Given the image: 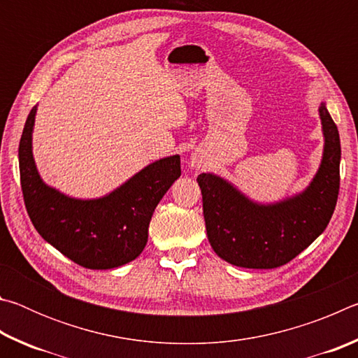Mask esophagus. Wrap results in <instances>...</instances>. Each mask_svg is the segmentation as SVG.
Returning <instances> with one entry per match:
<instances>
[{"instance_id": "esophagus-1", "label": "esophagus", "mask_w": 358, "mask_h": 358, "mask_svg": "<svg viewBox=\"0 0 358 358\" xmlns=\"http://www.w3.org/2000/svg\"><path fill=\"white\" fill-rule=\"evenodd\" d=\"M191 166H192V167H196V169H199V167H201V161L196 159V157H192V161H191Z\"/></svg>"}]
</instances>
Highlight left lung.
<instances>
[{
	"mask_svg": "<svg viewBox=\"0 0 358 358\" xmlns=\"http://www.w3.org/2000/svg\"><path fill=\"white\" fill-rule=\"evenodd\" d=\"M324 153L305 191L275 203L248 199L227 180L201 173L203 217L213 251L243 268H276L306 250L329 226L339 191L341 143L325 102L319 107Z\"/></svg>",
	"mask_w": 358,
	"mask_h": 358,
	"instance_id": "8db88e82",
	"label": "left lung"
}]
</instances>
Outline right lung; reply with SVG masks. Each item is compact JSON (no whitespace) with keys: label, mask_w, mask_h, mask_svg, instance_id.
I'll use <instances>...</instances> for the list:
<instances>
[{"label":"right lung","mask_w":358,"mask_h":358,"mask_svg":"<svg viewBox=\"0 0 358 358\" xmlns=\"http://www.w3.org/2000/svg\"><path fill=\"white\" fill-rule=\"evenodd\" d=\"M36 110L28 115L19 145L20 185L33 226L47 243L85 268H117L134 260L147 245L156 205L181 175L180 156L153 162L104 197L64 196L45 185L36 169Z\"/></svg>","instance_id":"obj_1"}]
</instances>
